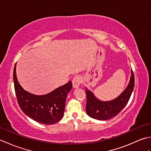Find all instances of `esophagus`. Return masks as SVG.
<instances>
[{
    "label": "esophagus",
    "mask_w": 151,
    "mask_h": 151,
    "mask_svg": "<svg viewBox=\"0 0 151 151\" xmlns=\"http://www.w3.org/2000/svg\"><path fill=\"white\" fill-rule=\"evenodd\" d=\"M81 82H82L81 78L79 76H75V78H73L72 81L73 88H78L80 86V84H81Z\"/></svg>",
    "instance_id": "esophagus-1"
}]
</instances>
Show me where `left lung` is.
<instances>
[{
  "label": "left lung",
  "instance_id": "1",
  "mask_svg": "<svg viewBox=\"0 0 151 151\" xmlns=\"http://www.w3.org/2000/svg\"><path fill=\"white\" fill-rule=\"evenodd\" d=\"M134 87V76L131 69L130 78L127 88L115 99L103 101L95 97L93 93L85 88L87 102L86 110L87 114L97 120H108L114 117L123 110L129 102Z\"/></svg>",
  "mask_w": 151,
  "mask_h": 151
}]
</instances>
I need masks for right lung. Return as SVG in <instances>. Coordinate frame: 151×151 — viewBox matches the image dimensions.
I'll use <instances>...</instances> for the list:
<instances>
[{
	"label": "right lung",
	"mask_w": 151,
	"mask_h": 151,
	"mask_svg": "<svg viewBox=\"0 0 151 151\" xmlns=\"http://www.w3.org/2000/svg\"><path fill=\"white\" fill-rule=\"evenodd\" d=\"M13 77L18 104L27 116L44 124H54L63 117L67 96L72 89L71 82L69 81L47 94L37 95L24 90L19 83L16 63Z\"/></svg>",
	"instance_id": "1"
}]
</instances>
